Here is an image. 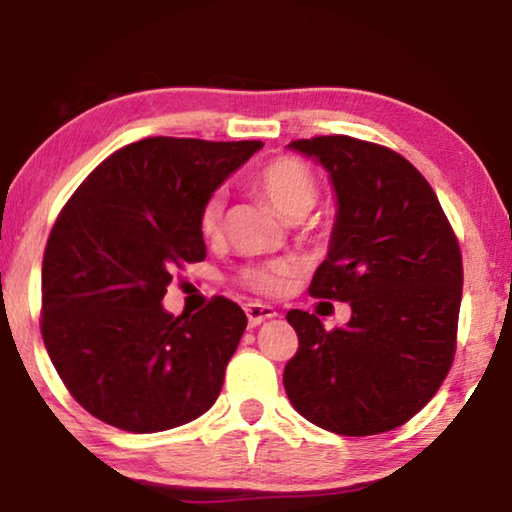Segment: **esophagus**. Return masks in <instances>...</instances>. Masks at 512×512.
I'll use <instances>...</instances> for the list:
<instances>
[{
  "label": "esophagus",
  "mask_w": 512,
  "mask_h": 512,
  "mask_svg": "<svg viewBox=\"0 0 512 512\" xmlns=\"http://www.w3.org/2000/svg\"><path fill=\"white\" fill-rule=\"evenodd\" d=\"M245 314H248L250 326H260L262 321L274 319L276 309L269 307V304H262V302H250V304H245Z\"/></svg>",
  "instance_id": "34e87169"
}]
</instances>
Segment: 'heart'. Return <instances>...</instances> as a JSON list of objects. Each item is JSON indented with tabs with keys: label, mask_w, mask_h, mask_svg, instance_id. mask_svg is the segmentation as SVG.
<instances>
[{
	"label": "heart",
	"mask_w": 512,
	"mask_h": 512,
	"mask_svg": "<svg viewBox=\"0 0 512 512\" xmlns=\"http://www.w3.org/2000/svg\"><path fill=\"white\" fill-rule=\"evenodd\" d=\"M252 191L260 193L283 219H302L319 200V181L312 167L295 155H278L257 167L250 177ZM224 196L219 191L210 193L198 210V231L205 241H219L224 234ZM297 274V262L271 260L248 264L241 269V283L252 293L264 297L283 295L290 286V278Z\"/></svg>",
	"instance_id": "heart-1"
}]
</instances>
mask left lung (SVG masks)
I'll use <instances>...</instances> for the list:
<instances>
[{
	"label": "left lung",
	"instance_id": "8db88e82",
	"mask_svg": "<svg viewBox=\"0 0 512 512\" xmlns=\"http://www.w3.org/2000/svg\"><path fill=\"white\" fill-rule=\"evenodd\" d=\"M290 148L331 174L338 215L309 295L349 302L347 326L326 331L290 309L295 357L283 385L295 411L335 435L394 430L435 397L454 364L463 260L442 205L392 148L345 134Z\"/></svg>",
	"mask_w": 512,
	"mask_h": 512
}]
</instances>
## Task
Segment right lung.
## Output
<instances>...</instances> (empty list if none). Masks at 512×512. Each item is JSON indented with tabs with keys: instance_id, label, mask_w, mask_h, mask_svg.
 I'll return each instance as SVG.
<instances>
[{
	"instance_id": "1",
	"label": "right lung",
	"mask_w": 512,
	"mask_h": 512,
	"mask_svg": "<svg viewBox=\"0 0 512 512\" xmlns=\"http://www.w3.org/2000/svg\"><path fill=\"white\" fill-rule=\"evenodd\" d=\"M262 141L148 137L108 155L51 229L42 262V340L63 385L94 418L160 432L203 416L248 326L215 295L193 316L163 297L174 269L205 260L203 200Z\"/></svg>"
}]
</instances>
